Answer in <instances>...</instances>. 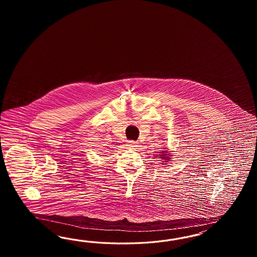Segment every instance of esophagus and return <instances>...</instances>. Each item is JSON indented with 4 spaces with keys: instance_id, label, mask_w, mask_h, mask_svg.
<instances>
[{
    "instance_id": "34e87169",
    "label": "esophagus",
    "mask_w": 257,
    "mask_h": 257,
    "mask_svg": "<svg viewBox=\"0 0 257 257\" xmlns=\"http://www.w3.org/2000/svg\"><path fill=\"white\" fill-rule=\"evenodd\" d=\"M128 146L129 147H137L138 146V142L137 141H129L128 142Z\"/></svg>"
}]
</instances>
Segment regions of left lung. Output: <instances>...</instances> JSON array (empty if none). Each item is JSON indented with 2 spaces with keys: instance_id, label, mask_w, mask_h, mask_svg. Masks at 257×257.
<instances>
[{
  "instance_id": "left-lung-1",
  "label": "left lung",
  "mask_w": 257,
  "mask_h": 257,
  "mask_svg": "<svg viewBox=\"0 0 257 257\" xmlns=\"http://www.w3.org/2000/svg\"><path fill=\"white\" fill-rule=\"evenodd\" d=\"M171 155H170L169 153H167V151H164V152H162V154L161 155H159V158H162V159H164L163 162H169V160L170 159H171Z\"/></svg>"
}]
</instances>
